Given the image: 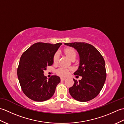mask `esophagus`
<instances>
[{
	"label": "esophagus",
	"instance_id": "obj_1",
	"mask_svg": "<svg viewBox=\"0 0 124 124\" xmlns=\"http://www.w3.org/2000/svg\"><path fill=\"white\" fill-rule=\"evenodd\" d=\"M66 79V78H61V80H64Z\"/></svg>",
	"mask_w": 124,
	"mask_h": 124
}]
</instances>
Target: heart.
I'll return each instance as SVG.
<instances>
[{
    "label": "heart",
    "instance_id": "obj_1",
    "mask_svg": "<svg viewBox=\"0 0 124 124\" xmlns=\"http://www.w3.org/2000/svg\"><path fill=\"white\" fill-rule=\"evenodd\" d=\"M65 54L71 60L73 59H76V52L75 50L72 48H67L64 49ZM59 59V52L55 53L53 56V63L54 64L57 63ZM57 75L61 76V77H65L69 74V71L67 69L63 67H60L59 69H57L56 71Z\"/></svg>",
    "mask_w": 124,
    "mask_h": 124
}]
</instances>
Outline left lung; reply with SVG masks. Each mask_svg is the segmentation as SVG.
I'll use <instances>...</instances> for the list:
<instances>
[{"label":"left lung","mask_w":124,"mask_h":124,"mask_svg":"<svg viewBox=\"0 0 124 124\" xmlns=\"http://www.w3.org/2000/svg\"><path fill=\"white\" fill-rule=\"evenodd\" d=\"M64 45L73 47L78 52L79 65L74 75L82 77L78 82L73 79L74 84L69 88V93L77 101H90L100 93L106 81L107 74L103 57L91 44L75 42Z\"/></svg>","instance_id":"1"}]
</instances>
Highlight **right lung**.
I'll use <instances>...</instances> for the list:
<instances>
[{
    "label": "right lung",
    "instance_id": "obj_1",
    "mask_svg": "<svg viewBox=\"0 0 124 124\" xmlns=\"http://www.w3.org/2000/svg\"><path fill=\"white\" fill-rule=\"evenodd\" d=\"M62 43H37L22 54L17 68V77L23 93L35 101L43 102L53 95L60 78L52 76L47 80L44 74L53 64V56Z\"/></svg>",
    "mask_w": 124,
    "mask_h": 124
}]
</instances>
